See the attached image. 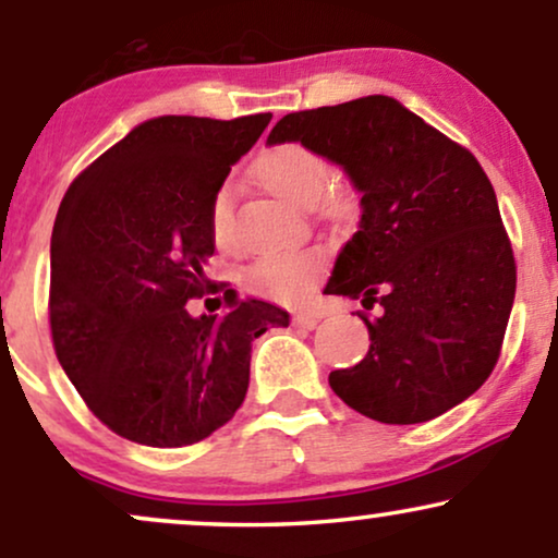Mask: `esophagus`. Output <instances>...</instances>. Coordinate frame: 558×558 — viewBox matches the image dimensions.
Here are the masks:
<instances>
[{"instance_id":"esophagus-1","label":"esophagus","mask_w":558,"mask_h":558,"mask_svg":"<svg viewBox=\"0 0 558 558\" xmlns=\"http://www.w3.org/2000/svg\"><path fill=\"white\" fill-rule=\"evenodd\" d=\"M319 323L317 315H310V312H299V315H293V328H301V330H315Z\"/></svg>"}]
</instances>
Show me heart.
Listing matches in <instances>:
<instances>
[{
  "label": "heart",
  "instance_id": "1",
  "mask_svg": "<svg viewBox=\"0 0 558 558\" xmlns=\"http://www.w3.org/2000/svg\"><path fill=\"white\" fill-rule=\"evenodd\" d=\"M254 175L259 185L291 207H310L319 198V207L330 217H345L351 213V198L341 189H328L330 165L312 146L299 141H286L265 149L254 162ZM230 191L220 189L209 204V230L217 248H233V226H230ZM325 254L319 248H288V252L262 254L241 272L246 291L270 301L306 299L323 275Z\"/></svg>",
  "mask_w": 558,
  "mask_h": 558
}]
</instances>
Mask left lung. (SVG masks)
I'll return each instance as SVG.
<instances>
[{"instance_id":"8db88e82","label":"left lung","mask_w":558,"mask_h":558,"mask_svg":"<svg viewBox=\"0 0 558 558\" xmlns=\"http://www.w3.org/2000/svg\"><path fill=\"white\" fill-rule=\"evenodd\" d=\"M312 146L362 194L325 293L362 299L369 351L330 373L364 417L417 425L470 399L501 354L517 291L496 191L470 149L390 96L291 112L267 144Z\"/></svg>"}]
</instances>
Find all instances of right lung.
Returning a JSON list of instances; mask_svg holds the SVG:
<instances>
[{
  "label": "right lung",
  "mask_w": 558,
  "mask_h": 558,
  "mask_svg": "<svg viewBox=\"0 0 558 558\" xmlns=\"http://www.w3.org/2000/svg\"><path fill=\"white\" fill-rule=\"evenodd\" d=\"M270 120H146L62 198L49 283L57 360L96 420L133 444L191 446L226 425L246 399L252 341L291 323L233 291L222 317L185 310L209 288V204Z\"/></svg>",
  "instance_id": "obj_1"
}]
</instances>
